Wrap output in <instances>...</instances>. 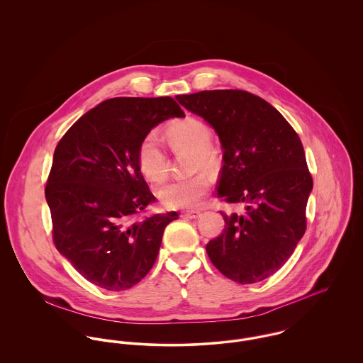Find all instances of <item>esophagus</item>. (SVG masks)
Masks as SVG:
<instances>
[{
  "label": "esophagus",
  "mask_w": 363,
  "mask_h": 363,
  "mask_svg": "<svg viewBox=\"0 0 363 363\" xmlns=\"http://www.w3.org/2000/svg\"><path fill=\"white\" fill-rule=\"evenodd\" d=\"M185 218H198L201 216V210H188V211H182L181 214Z\"/></svg>",
  "instance_id": "esophagus-1"
}]
</instances>
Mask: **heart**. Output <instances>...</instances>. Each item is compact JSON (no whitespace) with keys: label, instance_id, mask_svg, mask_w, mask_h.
<instances>
[{"label":"heart","instance_id":"obj_1","mask_svg":"<svg viewBox=\"0 0 363 363\" xmlns=\"http://www.w3.org/2000/svg\"><path fill=\"white\" fill-rule=\"evenodd\" d=\"M165 139L174 152L192 155L191 172L203 168L214 169L220 164L217 152L210 147V129L203 122L194 118L174 122L167 128ZM138 165L143 177L153 184H162L167 179L168 162L155 135L145 136L139 143ZM210 184V178L199 172L191 178L168 184L160 191L159 198L164 206L171 208L192 207L208 192Z\"/></svg>","mask_w":363,"mask_h":363}]
</instances>
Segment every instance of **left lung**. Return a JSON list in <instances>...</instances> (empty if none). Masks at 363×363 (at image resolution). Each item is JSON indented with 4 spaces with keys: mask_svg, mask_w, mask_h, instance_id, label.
Segmentation results:
<instances>
[{
    "mask_svg": "<svg viewBox=\"0 0 363 363\" xmlns=\"http://www.w3.org/2000/svg\"><path fill=\"white\" fill-rule=\"evenodd\" d=\"M175 99L220 138L217 198L245 207L241 214L221 211L225 228L206 245L211 263L240 284L270 277L306 231L313 181L298 133L272 104L245 90H203Z\"/></svg>",
    "mask_w": 363,
    "mask_h": 363,
    "instance_id": "1",
    "label": "left lung"
}]
</instances>
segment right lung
<instances>
[{"instance_id": "obj_1", "label": "right lung", "mask_w": 363, "mask_h": 363, "mask_svg": "<svg viewBox=\"0 0 363 363\" xmlns=\"http://www.w3.org/2000/svg\"><path fill=\"white\" fill-rule=\"evenodd\" d=\"M171 117H185L172 97H114L89 110L58 142L45 199L58 252L87 281L125 291L153 267L177 211L145 216L156 201L138 147Z\"/></svg>"}]
</instances>
